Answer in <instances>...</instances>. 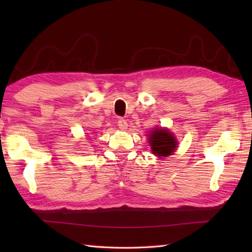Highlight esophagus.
Wrapping results in <instances>:
<instances>
[{
  "label": "esophagus",
  "mask_w": 252,
  "mask_h": 252,
  "mask_svg": "<svg viewBox=\"0 0 252 252\" xmlns=\"http://www.w3.org/2000/svg\"><path fill=\"white\" fill-rule=\"evenodd\" d=\"M118 126H119V129L122 130V131L126 130L127 129V122H126V120H125V119H119V120H118Z\"/></svg>",
  "instance_id": "obj_1"
}]
</instances>
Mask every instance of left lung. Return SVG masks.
<instances>
[{"label": "left lung", "mask_w": 252, "mask_h": 252, "mask_svg": "<svg viewBox=\"0 0 252 252\" xmlns=\"http://www.w3.org/2000/svg\"><path fill=\"white\" fill-rule=\"evenodd\" d=\"M149 144L152 146L153 154L159 157H165L172 154L176 148L174 136L168 130L156 129L149 134Z\"/></svg>", "instance_id": "obj_1"}]
</instances>
